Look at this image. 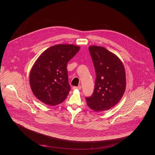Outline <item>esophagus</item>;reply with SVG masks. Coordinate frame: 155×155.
Segmentation results:
<instances>
[{
    "label": "esophagus",
    "mask_w": 155,
    "mask_h": 155,
    "mask_svg": "<svg viewBox=\"0 0 155 155\" xmlns=\"http://www.w3.org/2000/svg\"><path fill=\"white\" fill-rule=\"evenodd\" d=\"M81 86L80 85H79V86H74V87H73V90H81Z\"/></svg>",
    "instance_id": "1"
}]
</instances>
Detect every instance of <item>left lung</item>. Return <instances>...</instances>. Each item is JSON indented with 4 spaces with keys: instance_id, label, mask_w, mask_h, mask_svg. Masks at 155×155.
I'll list each match as a JSON object with an SVG mask.
<instances>
[{
    "instance_id": "obj_1",
    "label": "left lung",
    "mask_w": 155,
    "mask_h": 155,
    "mask_svg": "<svg viewBox=\"0 0 155 155\" xmlns=\"http://www.w3.org/2000/svg\"><path fill=\"white\" fill-rule=\"evenodd\" d=\"M89 51L96 79L93 95L86 100L94 112H103L114 107L122 98L126 86L125 69L120 59L105 48L93 45Z\"/></svg>"
}]
</instances>
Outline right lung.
I'll list each match as a JSON object with an SVG mask.
<instances>
[{
	"mask_svg": "<svg viewBox=\"0 0 155 155\" xmlns=\"http://www.w3.org/2000/svg\"><path fill=\"white\" fill-rule=\"evenodd\" d=\"M80 47L72 44H58L44 51L34 64L29 84L34 95L46 105L62 102L71 90L67 64Z\"/></svg>",
	"mask_w": 155,
	"mask_h": 155,
	"instance_id": "right-lung-1",
	"label": "right lung"
}]
</instances>
